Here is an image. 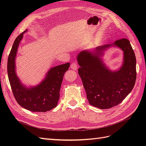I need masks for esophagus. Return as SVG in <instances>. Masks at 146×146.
<instances>
[{
    "instance_id": "obj_1",
    "label": "esophagus",
    "mask_w": 146,
    "mask_h": 146,
    "mask_svg": "<svg viewBox=\"0 0 146 146\" xmlns=\"http://www.w3.org/2000/svg\"><path fill=\"white\" fill-rule=\"evenodd\" d=\"M70 68L74 70H77L78 69V66L76 62H73L71 63V65H70Z\"/></svg>"
}]
</instances>
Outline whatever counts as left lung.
Masks as SVG:
<instances>
[{"label": "left lung", "mask_w": 146, "mask_h": 146, "mask_svg": "<svg viewBox=\"0 0 146 146\" xmlns=\"http://www.w3.org/2000/svg\"><path fill=\"white\" fill-rule=\"evenodd\" d=\"M112 45L124 52V62L117 72L106 67L101 60L103 52ZM78 72L90 104L100 109L120 104L133 90L136 79V56L129 39H118L112 44L99 46L95 51H82L77 55Z\"/></svg>", "instance_id": "obj_1"}]
</instances>
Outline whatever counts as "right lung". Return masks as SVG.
I'll return each instance as SVG.
<instances>
[{
	"instance_id": "add662e5",
	"label": "right lung",
	"mask_w": 146,
	"mask_h": 146,
	"mask_svg": "<svg viewBox=\"0 0 146 146\" xmlns=\"http://www.w3.org/2000/svg\"><path fill=\"white\" fill-rule=\"evenodd\" d=\"M25 30L15 40L8 56L7 72L13 94L21 107L34 112H46L56 107L64 73L69 63L56 66L48 70L44 80L38 86L27 88L20 82L15 72V58L20 41Z\"/></svg>"
}]
</instances>
